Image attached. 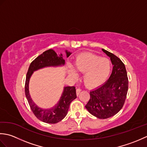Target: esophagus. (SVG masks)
I'll list each match as a JSON object with an SVG mask.
<instances>
[{
	"mask_svg": "<svg viewBox=\"0 0 147 147\" xmlns=\"http://www.w3.org/2000/svg\"><path fill=\"white\" fill-rule=\"evenodd\" d=\"M81 91H82V89L80 88H76V95H77V96L79 95Z\"/></svg>",
	"mask_w": 147,
	"mask_h": 147,
	"instance_id": "1",
	"label": "esophagus"
}]
</instances>
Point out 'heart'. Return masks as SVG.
Here are the masks:
<instances>
[{"mask_svg": "<svg viewBox=\"0 0 147 147\" xmlns=\"http://www.w3.org/2000/svg\"><path fill=\"white\" fill-rule=\"evenodd\" d=\"M73 67L77 72L83 73V81L87 87L95 88L107 80L111 73L112 64L107 58L92 54H83L74 59ZM69 73L73 78H77V74L72 69Z\"/></svg>", "mask_w": 147, "mask_h": 147, "instance_id": "1", "label": "heart"}]
</instances>
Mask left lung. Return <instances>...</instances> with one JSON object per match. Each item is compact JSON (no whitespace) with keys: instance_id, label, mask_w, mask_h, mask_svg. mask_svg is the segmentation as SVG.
<instances>
[{"instance_id":"8db88e82","label":"left lung","mask_w":147,"mask_h":147,"mask_svg":"<svg viewBox=\"0 0 147 147\" xmlns=\"http://www.w3.org/2000/svg\"><path fill=\"white\" fill-rule=\"evenodd\" d=\"M102 51L110 57L113 69L107 82L90 92L85 107L97 118L107 119L123 108L128 90V78L125 65L121 59L107 51Z\"/></svg>"}]
</instances>
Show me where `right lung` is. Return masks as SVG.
Masks as SVG:
<instances>
[{"label": "right lung", "mask_w": 147, "mask_h": 147, "mask_svg": "<svg viewBox=\"0 0 147 147\" xmlns=\"http://www.w3.org/2000/svg\"><path fill=\"white\" fill-rule=\"evenodd\" d=\"M67 57L71 53L66 51ZM65 61L62 57V54L58 56L52 49H49L43 52L38 56L30 64L28 71L26 74L25 82V95L28 102L30 107L34 115L44 123L55 124L61 121L66 115L71 102L76 98V89L74 86H66L64 88V92L58 104L55 107L50 109H42L37 107L30 97L28 83L30 78L33 72L38 69L46 66H55L64 64Z\"/></svg>", "instance_id": "1"}]
</instances>
